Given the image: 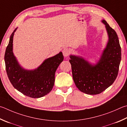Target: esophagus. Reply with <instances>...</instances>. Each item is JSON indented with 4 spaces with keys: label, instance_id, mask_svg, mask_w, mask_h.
<instances>
[{
    "label": "esophagus",
    "instance_id": "1",
    "mask_svg": "<svg viewBox=\"0 0 127 127\" xmlns=\"http://www.w3.org/2000/svg\"><path fill=\"white\" fill-rule=\"evenodd\" d=\"M70 53V50L69 48H64V49L63 50V54L64 57H67L69 55Z\"/></svg>",
    "mask_w": 127,
    "mask_h": 127
}]
</instances>
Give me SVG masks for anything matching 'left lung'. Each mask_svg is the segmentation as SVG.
<instances>
[{
  "label": "left lung",
  "instance_id": "obj_1",
  "mask_svg": "<svg viewBox=\"0 0 127 127\" xmlns=\"http://www.w3.org/2000/svg\"><path fill=\"white\" fill-rule=\"evenodd\" d=\"M108 35L107 46L97 63L92 65L82 57L70 55L73 80L78 89L91 95L102 93L113 83L121 61V48L118 35L105 20Z\"/></svg>",
  "mask_w": 127,
  "mask_h": 127
}]
</instances>
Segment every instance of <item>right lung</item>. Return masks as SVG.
I'll list each match as a JSON object with an SVG mask.
<instances>
[{
    "label": "right lung",
    "instance_id": "right-lung-1",
    "mask_svg": "<svg viewBox=\"0 0 127 127\" xmlns=\"http://www.w3.org/2000/svg\"><path fill=\"white\" fill-rule=\"evenodd\" d=\"M17 29V28L10 36L4 56L8 78L13 86L24 95L33 98L42 97L53 89L55 73L64 59L63 54L60 52L45 59L35 69H25L18 63L13 52V36Z\"/></svg>",
    "mask_w": 127,
    "mask_h": 127
}]
</instances>
